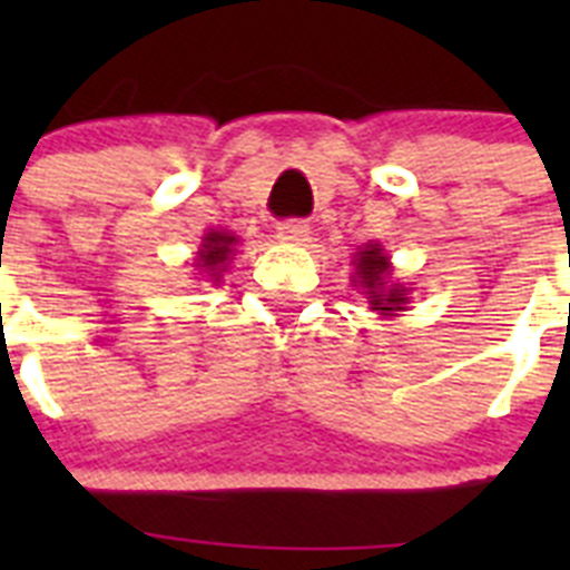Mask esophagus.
I'll return each instance as SVG.
<instances>
[{"mask_svg":"<svg viewBox=\"0 0 570 570\" xmlns=\"http://www.w3.org/2000/svg\"><path fill=\"white\" fill-rule=\"evenodd\" d=\"M311 234V225L305 223V219H299V216H291V219H282V223H276V236H279L282 242H305Z\"/></svg>","mask_w":570,"mask_h":570,"instance_id":"obj_1","label":"esophagus"}]
</instances>
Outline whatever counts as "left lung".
Masks as SVG:
<instances>
[{
  "mask_svg": "<svg viewBox=\"0 0 570 570\" xmlns=\"http://www.w3.org/2000/svg\"><path fill=\"white\" fill-rule=\"evenodd\" d=\"M360 259H356V274H360L362 285L371 294V305L374 311H382V314H394L405 305V291L396 285V288H385V274H387V256L382 254L380 245H367L365 250H360Z\"/></svg>",
  "mask_w": 570,
  "mask_h": 570,
  "instance_id": "left-lung-1",
  "label": "left lung"
}]
</instances>
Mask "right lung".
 Listing matches in <instances>:
<instances>
[{
  "mask_svg": "<svg viewBox=\"0 0 570 570\" xmlns=\"http://www.w3.org/2000/svg\"><path fill=\"white\" fill-rule=\"evenodd\" d=\"M234 236H228V234H208L205 236V245H203V250H199V265H203V268H208L205 271V274H219V271H223V265L225 262H228V256H230V245H234Z\"/></svg>",
  "mask_w": 570,
  "mask_h": 570,
  "instance_id": "obj_1",
  "label": "right lung"
}]
</instances>
